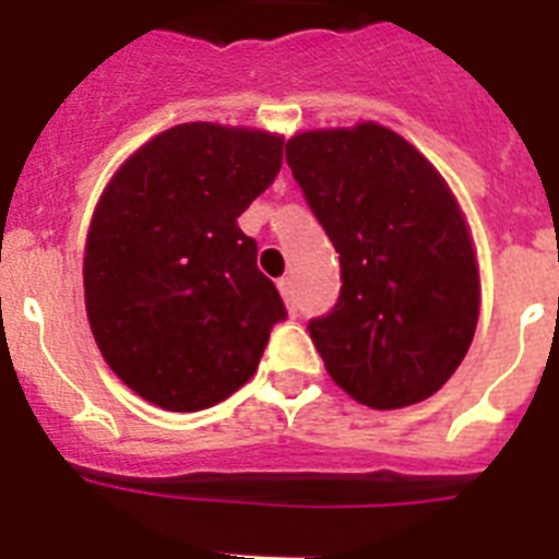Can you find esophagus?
Instances as JSON below:
<instances>
[{"instance_id":"34e87169","label":"esophagus","mask_w":559,"mask_h":559,"mask_svg":"<svg viewBox=\"0 0 559 559\" xmlns=\"http://www.w3.org/2000/svg\"><path fill=\"white\" fill-rule=\"evenodd\" d=\"M278 289L284 295V301H287L289 312H295V287H293V278H281L278 281Z\"/></svg>"}]
</instances>
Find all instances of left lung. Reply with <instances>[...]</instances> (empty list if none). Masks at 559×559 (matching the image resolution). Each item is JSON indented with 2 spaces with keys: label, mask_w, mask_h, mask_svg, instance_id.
<instances>
[{
  "label": "left lung",
  "mask_w": 559,
  "mask_h": 559,
  "mask_svg": "<svg viewBox=\"0 0 559 559\" xmlns=\"http://www.w3.org/2000/svg\"><path fill=\"white\" fill-rule=\"evenodd\" d=\"M287 164L341 255V295L309 337L364 406L431 397L461 367L480 312L477 258L452 190L406 139L364 121L287 142Z\"/></svg>",
  "instance_id": "1"
}]
</instances>
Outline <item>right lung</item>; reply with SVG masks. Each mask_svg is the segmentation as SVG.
Wrapping results in <instances>:
<instances>
[{
    "label": "right lung",
    "instance_id": "right-lung-1",
    "mask_svg": "<svg viewBox=\"0 0 559 559\" xmlns=\"http://www.w3.org/2000/svg\"><path fill=\"white\" fill-rule=\"evenodd\" d=\"M281 156V135L190 121L153 135L102 192L84 307L107 367L144 401L210 409L255 374L287 309L238 215Z\"/></svg>",
    "mask_w": 559,
    "mask_h": 559
}]
</instances>
